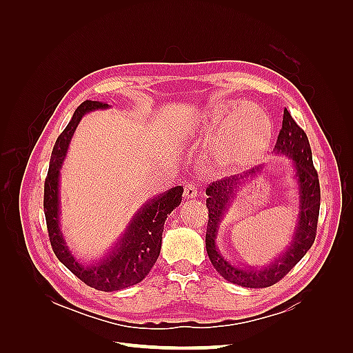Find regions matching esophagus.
I'll use <instances>...</instances> for the list:
<instances>
[{"label":"esophagus","instance_id":"34e87169","mask_svg":"<svg viewBox=\"0 0 353 353\" xmlns=\"http://www.w3.org/2000/svg\"><path fill=\"white\" fill-rule=\"evenodd\" d=\"M197 193H199V188H197L196 183H187L185 184V188H184L185 199H194V197H197Z\"/></svg>","mask_w":353,"mask_h":353}]
</instances>
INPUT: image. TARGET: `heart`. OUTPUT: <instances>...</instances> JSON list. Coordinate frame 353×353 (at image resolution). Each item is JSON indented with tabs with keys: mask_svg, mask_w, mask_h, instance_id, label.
I'll return each instance as SVG.
<instances>
[{
	"mask_svg": "<svg viewBox=\"0 0 353 353\" xmlns=\"http://www.w3.org/2000/svg\"><path fill=\"white\" fill-rule=\"evenodd\" d=\"M221 123L216 135V150L225 162H244L265 150L271 140L272 126L266 114L252 103L232 104L210 110L205 116L206 126Z\"/></svg>",
	"mask_w": 353,
	"mask_h": 353,
	"instance_id": "1",
	"label": "heart"
}]
</instances>
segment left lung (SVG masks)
<instances>
[{
	"mask_svg": "<svg viewBox=\"0 0 353 353\" xmlns=\"http://www.w3.org/2000/svg\"><path fill=\"white\" fill-rule=\"evenodd\" d=\"M274 152L276 154L288 156L293 160L296 170V179L299 185V219L293 234V240L279 259H275L263 268H240L232 265L219 253L216 248V236L219 223L234 200L241 183L253 176H258L262 166H254L249 172L243 175L227 176L215 181L206 188V206H208V228H206V250L208 256L219 275L232 284L249 288H265L279 283L284 275L293 270V266L301 261L306 252L311 249L316 236V223L319 216V201H321V190H319L318 174L312 163V152L309 145L305 131L299 126L292 114L284 109L283 126L276 138Z\"/></svg>",
	"mask_w": 353,
	"mask_h": 353,
	"instance_id": "left-lung-1",
	"label": "left lung"
}]
</instances>
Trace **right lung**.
I'll use <instances>...</instances> for the list:
<instances>
[{
    "instance_id": "right-lung-1",
    "label": "right lung",
    "mask_w": 353,
    "mask_h": 353,
    "mask_svg": "<svg viewBox=\"0 0 353 353\" xmlns=\"http://www.w3.org/2000/svg\"><path fill=\"white\" fill-rule=\"evenodd\" d=\"M109 104L101 101H83L74 110L72 121L65 128L52 148L50 168L44 184V213L50 243L57 259L66 268L78 276L87 285L101 292H116L143 281L152 266L156 263L160 248H162V234L168 215L183 200V187L176 185L166 193L147 201L135 213L125 234L114 248L99 262L82 265L73 258L59 227V178L63 160L66 157L70 138L81 122L82 116L92 110L108 109Z\"/></svg>"
}]
</instances>
